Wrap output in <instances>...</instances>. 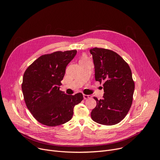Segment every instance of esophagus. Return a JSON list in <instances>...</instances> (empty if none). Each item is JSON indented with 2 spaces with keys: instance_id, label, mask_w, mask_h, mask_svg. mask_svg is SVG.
I'll use <instances>...</instances> for the list:
<instances>
[{
  "instance_id": "34e87169",
  "label": "esophagus",
  "mask_w": 160,
  "mask_h": 160,
  "mask_svg": "<svg viewBox=\"0 0 160 160\" xmlns=\"http://www.w3.org/2000/svg\"><path fill=\"white\" fill-rule=\"evenodd\" d=\"M92 98V96H91V95H85V94L83 95V98H84V99H90V98Z\"/></svg>"
}]
</instances>
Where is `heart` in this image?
<instances>
[{
  "label": "heart",
  "mask_w": 160,
  "mask_h": 160,
  "mask_svg": "<svg viewBox=\"0 0 160 160\" xmlns=\"http://www.w3.org/2000/svg\"><path fill=\"white\" fill-rule=\"evenodd\" d=\"M87 59H86V57H82V59H81V60L80 61H83V60H86Z\"/></svg>",
  "instance_id": "obj_1"
}]
</instances>
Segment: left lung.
Masks as SVG:
<instances>
[{"mask_svg": "<svg viewBox=\"0 0 160 160\" xmlns=\"http://www.w3.org/2000/svg\"><path fill=\"white\" fill-rule=\"evenodd\" d=\"M95 69V80L103 82L104 95L96 101L92 119L97 123L111 126L120 122L127 115L133 101L135 83L131 69L115 52L94 48L90 50Z\"/></svg>", "mask_w": 160, "mask_h": 160, "instance_id": "1", "label": "left lung"}]
</instances>
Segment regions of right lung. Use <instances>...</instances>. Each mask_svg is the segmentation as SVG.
Segmentation results:
<instances>
[{"label":"right lung","mask_w":160,"mask_h":160,"mask_svg":"<svg viewBox=\"0 0 160 160\" xmlns=\"http://www.w3.org/2000/svg\"><path fill=\"white\" fill-rule=\"evenodd\" d=\"M77 52L74 50L43 55L24 72L22 89L26 106L42 124L56 126L68 122L75 106L83 98L80 92L72 96L59 90L66 68Z\"/></svg>","instance_id":"1"}]
</instances>
